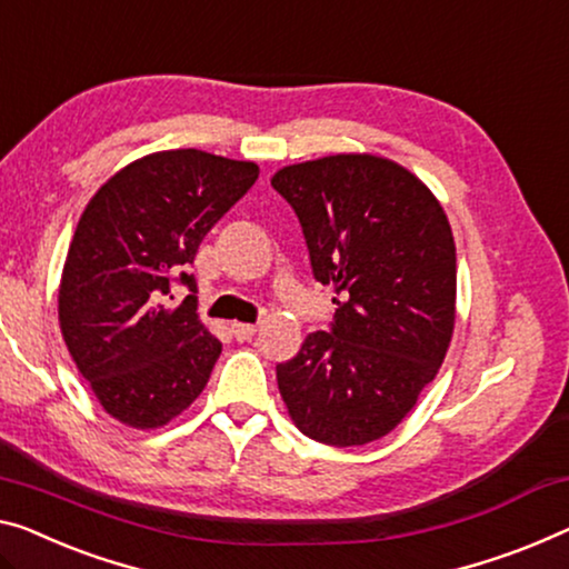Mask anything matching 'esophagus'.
Returning <instances> with one entry per match:
<instances>
[{"label": "esophagus", "mask_w": 569, "mask_h": 569, "mask_svg": "<svg viewBox=\"0 0 569 569\" xmlns=\"http://www.w3.org/2000/svg\"><path fill=\"white\" fill-rule=\"evenodd\" d=\"M230 329H232L234 339H240V342H244V339H250L252 335L258 332L256 325H242V321H234V325H232Z\"/></svg>", "instance_id": "obj_1"}]
</instances>
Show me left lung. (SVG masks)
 <instances>
[{
	"instance_id": "left-lung-1",
	"label": "left lung",
	"mask_w": 569,
	"mask_h": 569,
	"mask_svg": "<svg viewBox=\"0 0 569 569\" xmlns=\"http://www.w3.org/2000/svg\"><path fill=\"white\" fill-rule=\"evenodd\" d=\"M270 183L299 217L313 278L337 293L327 332L276 366L278 391L317 442H376L413 409L452 339L457 258L445 209L378 156L307 160Z\"/></svg>"
}]
</instances>
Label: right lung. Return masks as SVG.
I'll list each match as a JSON object with an SVG mask.
<instances>
[{
	"label": "right lung",
	"mask_w": 569,
	"mask_h": 569,
	"mask_svg": "<svg viewBox=\"0 0 569 569\" xmlns=\"http://www.w3.org/2000/svg\"><path fill=\"white\" fill-rule=\"evenodd\" d=\"M258 166L203 150L134 160L94 193L68 248L58 319L76 368L109 417L156 429L197 401L222 352L186 273ZM173 282L191 297L173 310Z\"/></svg>",
	"instance_id": "right-lung-1"
}]
</instances>
